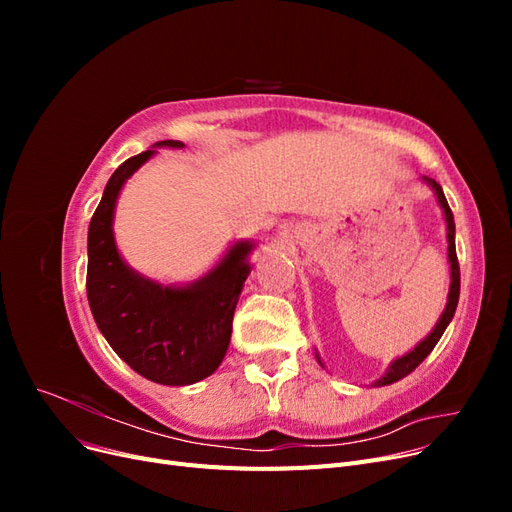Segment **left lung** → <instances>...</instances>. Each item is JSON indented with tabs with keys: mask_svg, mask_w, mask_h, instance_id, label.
Masks as SVG:
<instances>
[{
	"mask_svg": "<svg viewBox=\"0 0 512 512\" xmlns=\"http://www.w3.org/2000/svg\"><path fill=\"white\" fill-rule=\"evenodd\" d=\"M423 183L429 185V188L433 190V194H436L438 198V205L442 209V215H444V222H446V243H448V269H451V286H448V297H446V307L444 312L440 314L436 327H433L421 342H418L410 352L397 356L395 361H391V365L386 367L384 374L371 384V386H389L401 378H406L408 374H412V371L421 365L427 354L436 348V344L440 342L442 333L446 331L448 324H451L453 316H455V309H457V303H459V262H457V250H455V220H453V211L451 207H448L446 203V196L440 188V183L436 179H429V177H423ZM316 359L320 363V367H324L320 354L316 352Z\"/></svg>",
	"mask_w": 512,
	"mask_h": 512,
	"instance_id": "obj_1",
	"label": "left lung"
}]
</instances>
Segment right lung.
Segmentation results:
<instances>
[{"label":"right lung","instance_id":"obj_1","mask_svg":"<svg viewBox=\"0 0 512 512\" xmlns=\"http://www.w3.org/2000/svg\"><path fill=\"white\" fill-rule=\"evenodd\" d=\"M164 147L185 145L160 141L123 162L108 179L87 232V299L119 359L151 382L185 386L205 380L224 361L256 243L232 241L205 275L188 284H160L123 260L113 230L119 194Z\"/></svg>","mask_w":512,"mask_h":512}]
</instances>
